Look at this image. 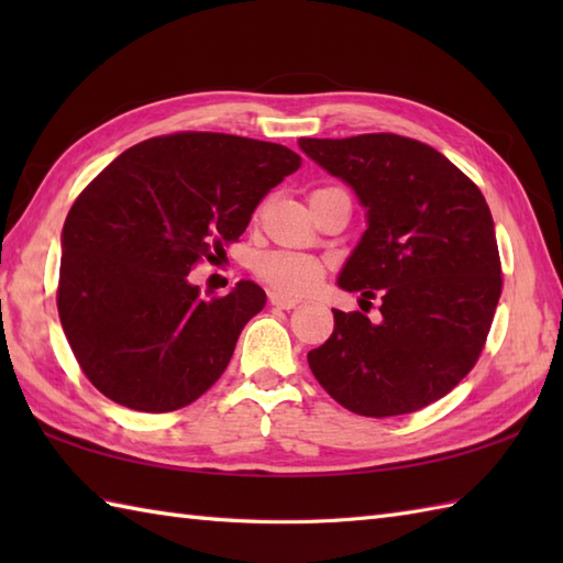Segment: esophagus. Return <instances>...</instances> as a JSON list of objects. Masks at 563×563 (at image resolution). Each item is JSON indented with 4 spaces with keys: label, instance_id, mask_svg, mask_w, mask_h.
Masks as SVG:
<instances>
[{
    "label": "esophagus",
    "instance_id": "34e87169",
    "mask_svg": "<svg viewBox=\"0 0 563 563\" xmlns=\"http://www.w3.org/2000/svg\"><path fill=\"white\" fill-rule=\"evenodd\" d=\"M268 300L273 307L278 309H295L297 305H300L302 300H297V297H290V295H283V292H271Z\"/></svg>",
    "mask_w": 563,
    "mask_h": 563
}]
</instances>
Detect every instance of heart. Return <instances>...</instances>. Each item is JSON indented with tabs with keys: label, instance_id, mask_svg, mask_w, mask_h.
<instances>
[{
	"label": "heart",
	"instance_id": "obj_1",
	"mask_svg": "<svg viewBox=\"0 0 563 563\" xmlns=\"http://www.w3.org/2000/svg\"><path fill=\"white\" fill-rule=\"evenodd\" d=\"M254 273L273 290L302 295L314 288L324 275V263L295 251H268L254 261Z\"/></svg>",
	"mask_w": 563,
	"mask_h": 563
}]
</instances>
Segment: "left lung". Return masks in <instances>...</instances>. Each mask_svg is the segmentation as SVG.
Masks as SVG:
<instances>
[{"mask_svg":"<svg viewBox=\"0 0 563 563\" xmlns=\"http://www.w3.org/2000/svg\"><path fill=\"white\" fill-rule=\"evenodd\" d=\"M319 166L351 184L367 232L339 285L379 300L382 319L333 309V333L307 353L319 385L345 409L387 418L438 401L479 361L500 290L486 200L426 142L394 133L302 137Z\"/></svg>","mask_w":563,"mask_h":563,"instance_id":"8db88e82","label":"left lung"}]
</instances>
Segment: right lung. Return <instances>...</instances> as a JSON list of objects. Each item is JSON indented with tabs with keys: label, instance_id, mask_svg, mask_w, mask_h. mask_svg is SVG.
Masks as SVG:
<instances>
[{
	"label": "right lung",
	"instance_id": "add662e5",
	"mask_svg": "<svg viewBox=\"0 0 563 563\" xmlns=\"http://www.w3.org/2000/svg\"><path fill=\"white\" fill-rule=\"evenodd\" d=\"M300 154L224 133L150 137L77 196L63 227L57 312L81 373L133 411L194 404L266 305L256 283L200 295L188 273L239 242Z\"/></svg>",
	"mask_w": 563,
	"mask_h": 563
}]
</instances>
